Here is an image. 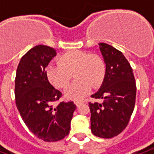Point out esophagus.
<instances>
[{
  "instance_id": "obj_1",
  "label": "esophagus",
  "mask_w": 154,
  "mask_h": 154,
  "mask_svg": "<svg viewBox=\"0 0 154 154\" xmlns=\"http://www.w3.org/2000/svg\"><path fill=\"white\" fill-rule=\"evenodd\" d=\"M75 103H76V105H77V107H79L80 104L83 103V102H82V101H78V100H77V101H75Z\"/></svg>"
}]
</instances>
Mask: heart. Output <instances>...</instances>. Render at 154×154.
I'll use <instances>...</instances> for the list:
<instances>
[{
    "instance_id": "b5f03b06",
    "label": "heart",
    "mask_w": 154,
    "mask_h": 154,
    "mask_svg": "<svg viewBox=\"0 0 154 154\" xmlns=\"http://www.w3.org/2000/svg\"><path fill=\"white\" fill-rule=\"evenodd\" d=\"M105 72V63L98 54L79 50L64 52L58 57V63L51 64L46 70L50 82L58 89L67 88L74 74L77 81L66 93L74 99L85 97L90 85L97 87L102 84Z\"/></svg>"
}]
</instances>
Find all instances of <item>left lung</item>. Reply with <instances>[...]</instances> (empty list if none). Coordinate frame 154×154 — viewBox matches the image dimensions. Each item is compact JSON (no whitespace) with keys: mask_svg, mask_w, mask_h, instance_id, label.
Listing matches in <instances>:
<instances>
[{"mask_svg":"<svg viewBox=\"0 0 154 154\" xmlns=\"http://www.w3.org/2000/svg\"><path fill=\"white\" fill-rule=\"evenodd\" d=\"M106 64V73L100 90L91 97L102 100L90 103V128L97 137L118 135L129 122L135 105L136 84L129 62L122 51L106 43H99Z\"/></svg>","mask_w":154,"mask_h":154,"instance_id":"left-lung-1","label":"left lung"}]
</instances>
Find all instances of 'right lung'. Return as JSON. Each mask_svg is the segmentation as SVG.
<instances>
[{"label": "right lung", "mask_w": 154, "mask_h": 154, "mask_svg": "<svg viewBox=\"0 0 154 154\" xmlns=\"http://www.w3.org/2000/svg\"><path fill=\"white\" fill-rule=\"evenodd\" d=\"M56 56V51L39 45L21 57L15 77V103L27 128L47 142L66 137L77 109L72 101L60 102L62 93L50 84L45 68Z\"/></svg>", "instance_id": "add662e5"}]
</instances>
